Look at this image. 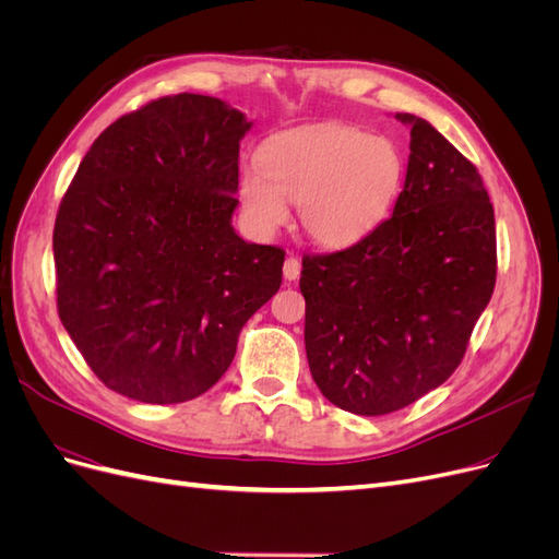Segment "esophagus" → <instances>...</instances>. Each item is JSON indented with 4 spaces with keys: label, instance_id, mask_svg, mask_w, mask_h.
Segmentation results:
<instances>
[{
    "label": "esophagus",
    "instance_id": "1",
    "mask_svg": "<svg viewBox=\"0 0 559 559\" xmlns=\"http://www.w3.org/2000/svg\"><path fill=\"white\" fill-rule=\"evenodd\" d=\"M298 277H300V263H298V259L289 257V259L284 261V280L296 282Z\"/></svg>",
    "mask_w": 559,
    "mask_h": 559
}]
</instances>
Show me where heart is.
I'll use <instances>...</instances> for the list:
<instances>
[{"mask_svg": "<svg viewBox=\"0 0 559 559\" xmlns=\"http://www.w3.org/2000/svg\"><path fill=\"white\" fill-rule=\"evenodd\" d=\"M403 179L405 158L394 140L352 126H319L265 142L259 170L240 175V198L259 233L284 226L292 202L312 242L347 249L389 216Z\"/></svg>", "mask_w": 559, "mask_h": 559, "instance_id": "b5f03b06", "label": "heart"}]
</instances>
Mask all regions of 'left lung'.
<instances>
[{
	"label": "left lung",
	"instance_id": "obj_1",
	"mask_svg": "<svg viewBox=\"0 0 559 559\" xmlns=\"http://www.w3.org/2000/svg\"><path fill=\"white\" fill-rule=\"evenodd\" d=\"M394 214L359 245L302 257L310 373L333 405L386 415L464 359L497 282L495 210L476 165L425 118Z\"/></svg>",
	"mask_w": 559,
	"mask_h": 559
}]
</instances>
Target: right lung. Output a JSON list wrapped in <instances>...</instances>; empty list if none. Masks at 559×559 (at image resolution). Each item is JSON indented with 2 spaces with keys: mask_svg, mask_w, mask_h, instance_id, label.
Segmentation results:
<instances>
[{
  "mask_svg": "<svg viewBox=\"0 0 559 559\" xmlns=\"http://www.w3.org/2000/svg\"><path fill=\"white\" fill-rule=\"evenodd\" d=\"M249 128L224 99L181 93L121 116L83 156L53 230L58 314L114 392L205 394L277 294L284 251L230 224Z\"/></svg>",
  "mask_w": 559,
  "mask_h": 559,
  "instance_id": "1",
  "label": "right lung"
}]
</instances>
